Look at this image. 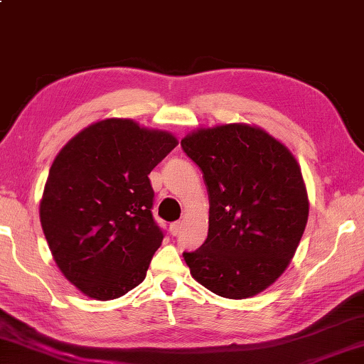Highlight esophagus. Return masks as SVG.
I'll use <instances>...</instances> for the list:
<instances>
[{
  "instance_id": "34e87169",
  "label": "esophagus",
  "mask_w": 364,
  "mask_h": 364,
  "mask_svg": "<svg viewBox=\"0 0 364 364\" xmlns=\"http://www.w3.org/2000/svg\"><path fill=\"white\" fill-rule=\"evenodd\" d=\"M181 228H182L181 222H172V224L169 225V232H171L172 237H177L178 232H181Z\"/></svg>"
}]
</instances>
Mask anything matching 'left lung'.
<instances>
[{"instance_id":"1","label":"left lung","mask_w":364,"mask_h":364,"mask_svg":"<svg viewBox=\"0 0 364 364\" xmlns=\"http://www.w3.org/2000/svg\"><path fill=\"white\" fill-rule=\"evenodd\" d=\"M209 196V230L183 252L190 273L214 294L252 297L289 265L309 219L301 168L288 146L257 126L201 127L182 139Z\"/></svg>"}]
</instances>
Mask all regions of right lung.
I'll use <instances>...</instances> for the list:
<instances>
[{"label":"right lung","instance_id":"right-lung-1","mask_svg":"<svg viewBox=\"0 0 364 364\" xmlns=\"http://www.w3.org/2000/svg\"><path fill=\"white\" fill-rule=\"evenodd\" d=\"M177 144L168 131L108 118L55 156L40 220L57 267L85 296L112 301L145 279L164 237L153 220L149 174Z\"/></svg>","mask_w":364,"mask_h":364}]
</instances>
